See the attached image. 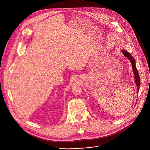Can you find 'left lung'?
Here are the masks:
<instances>
[{"label":"left lung","mask_w":150,"mask_h":150,"mask_svg":"<svg viewBox=\"0 0 150 150\" xmlns=\"http://www.w3.org/2000/svg\"><path fill=\"white\" fill-rule=\"evenodd\" d=\"M122 52H123V54H124V56H125L126 57H127L130 61L132 63V68H133V73L134 74V79H135V82L137 86V91H139V88H140V77H139V74L138 73V70L136 68V62L134 59L133 58V57L130 54V53L125 50H122Z\"/></svg>","instance_id":"1"}]
</instances>
